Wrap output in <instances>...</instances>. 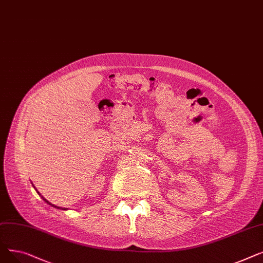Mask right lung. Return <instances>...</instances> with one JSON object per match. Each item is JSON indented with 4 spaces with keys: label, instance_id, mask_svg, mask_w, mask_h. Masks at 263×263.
Wrapping results in <instances>:
<instances>
[{
    "label": "right lung",
    "instance_id": "add662e5",
    "mask_svg": "<svg viewBox=\"0 0 263 263\" xmlns=\"http://www.w3.org/2000/svg\"><path fill=\"white\" fill-rule=\"evenodd\" d=\"M32 184H33V183H32ZM33 186H34V184H33ZM34 189H35V190H36V187H35V186H34ZM36 192H37V193H38V195H39V196H40V197H41V198H43V199H44V200H45V201H46V202H47V203H48V204H50V205H51V206H54V208H57V209H62V210H67V208H61V206H58V205H55V204H52V203H51V202H50V201H48V200H47V199H46V198H45V197H44V196H41V194H39V192H38V191H37V190H36Z\"/></svg>",
    "mask_w": 263,
    "mask_h": 263
}]
</instances>
